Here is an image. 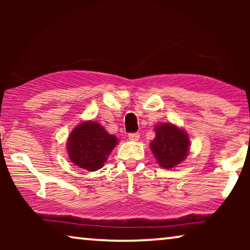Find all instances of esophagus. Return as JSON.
Wrapping results in <instances>:
<instances>
[{
  "label": "esophagus",
  "instance_id": "obj_1",
  "mask_svg": "<svg viewBox=\"0 0 250 250\" xmlns=\"http://www.w3.org/2000/svg\"><path fill=\"white\" fill-rule=\"evenodd\" d=\"M128 139L131 140V141H138L140 139V133H129Z\"/></svg>",
  "mask_w": 250,
  "mask_h": 250
}]
</instances>
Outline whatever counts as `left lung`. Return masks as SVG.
<instances>
[{
	"label": "left lung",
	"mask_w": 250,
	"mask_h": 250,
	"mask_svg": "<svg viewBox=\"0 0 250 250\" xmlns=\"http://www.w3.org/2000/svg\"><path fill=\"white\" fill-rule=\"evenodd\" d=\"M156 138L150 148L158 164L164 168H173L182 163L189 152V136L183 129L168 123H162L155 127Z\"/></svg>",
	"instance_id": "left-lung-1"
}]
</instances>
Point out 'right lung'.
<instances>
[{
	"label": "right lung",
	"mask_w": 250,
	"mask_h": 250,
	"mask_svg": "<svg viewBox=\"0 0 250 250\" xmlns=\"http://www.w3.org/2000/svg\"><path fill=\"white\" fill-rule=\"evenodd\" d=\"M117 141V138L109 134L99 123H81L68 138V156L76 166L94 172L102 168Z\"/></svg>",
	"instance_id": "obj_1"
}]
</instances>
